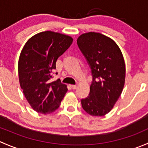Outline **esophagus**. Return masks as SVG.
<instances>
[{
  "instance_id": "1",
  "label": "esophagus",
  "mask_w": 148,
  "mask_h": 148,
  "mask_svg": "<svg viewBox=\"0 0 148 148\" xmlns=\"http://www.w3.org/2000/svg\"><path fill=\"white\" fill-rule=\"evenodd\" d=\"M71 87L73 89H77V85H71Z\"/></svg>"
}]
</instances>
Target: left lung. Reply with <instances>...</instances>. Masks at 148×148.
Masks as SVG:
<instances>
[{"label": "left lung", "instance_id": "8db88e82", "mask_svg": "<svg viewBox=\"0 0 148 148\" xmlns=\"http://www.w3.org/2000/svg\"><path fill=\"white\" fill-rule=\"evenodd\" d=\"M77 45L91 69L89 96L82 99V108L92 116L111 111L123 89L125 64L120 48L109 37L89 32L80 36Z\"/></svg>", "mask_w": 148, "mask_h": 148}]
</instances>
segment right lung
Instances as JSON below:
<instances>
[{"mask_svg": "<svg viewBox=\"0 0 148 148\" xmlns=\"http://www.w3.org/2000/svg\"><path fill=\"white\" fill-rule=\"evenodd\" d=\"M72 41L69 36L47 31L31 37L22 49L18 64L19 82L28 102L37 112L56 111L68 90L60 79H51L58 58Z\"/></svg>", "mask_w": 148, "mask_h": 148, "instance_id": "1", "label": "right lung"}]
</instances>
